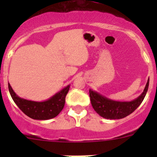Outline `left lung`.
<instances>
[{
  "label": "left lung",
  "instance_id": "left-lung-1",
  "mask_svg": "<svg viewBox=\"0 0 157 157\" xmlns=\"http://www.w3.org/2000/svg\"><path fill=\"white\" fill-rule=\"evenodd\" d=\"M149 86V79L142 94L131 102H116L110 100L99 93L90 90V101L93 108L102 118L107 119H120L132 113L144 99Z\"/></svg>",
  "mask_w": 157,
  "mask_h": 157
}]
</instances>
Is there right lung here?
I'll list each match as a JSON object with an SVG mask.
<instances>
[{"label":"right lung","instance_id":"right-lung-1","mask_svg":"<svg viewBox=\"0 0 157 157\" xmlns=\"http://www.w3.org/2000/svg\"><path fill=\"white\" fill-rule=\"evenodd\" d=\"M69 88L70 86H67L45 102H34L21 99L17 96L8 83L9 91L14 102L25 115L36 120H47L56 117L64 108Z\"/></svg>","mask_w":157,"mask_h":157}]
</instances>
